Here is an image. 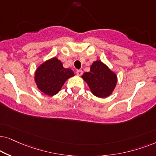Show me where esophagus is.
<instances>
[{"label":"esophagus","instance_id":"obj_1","mask_svg":"<svg viewBox=\"0 0 156 156\" xmlns=\"http://www.w3.org/2000/svg\"><path fill=\"white\" fill-rule=\"evenodd\" d=\"M83 72L82 70H78L76 71V74L78 75V76H81V75L83 74Z\"/></svg>","mask_w":156,"mask_h":156}]
</instances>
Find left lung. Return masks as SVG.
<instances>
[{
  "label": "left lung",
  "mask_w": 156,
  "mask_h": 156,
  "mask_svg": "<svg viewBox=\"0 0 156 156\" xmlns=\"http://www.w3.org/2000/svg\"><path fill=\"white\" fill-rule=\"evenodd\" d=\"M82 78L93 94L99 98L111 95L117 83L116 75L101 61H95L90 66V72L84 73Z\"/></svg>",
  "instance_id": "1"
}]
</instances>
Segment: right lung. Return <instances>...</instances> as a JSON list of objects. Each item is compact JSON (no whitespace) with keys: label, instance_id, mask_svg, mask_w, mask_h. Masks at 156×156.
<instances>
[{"label":"right lung","instance_id":"obj_1","mask_svg":"<svg viewBox=\"0 0 156 156\" xmlns=\"http://www.w3.org/2000/svg\"><path fill=\"white\" fill-rule=\"evenodd\" d=\"M74 73L70 68H63L56 58L45 61L36 70L35 80L38 89L48 95L57 94L65 82Z\"/></svg>","mask_w":156,"mask_h":156}]
</instances>
